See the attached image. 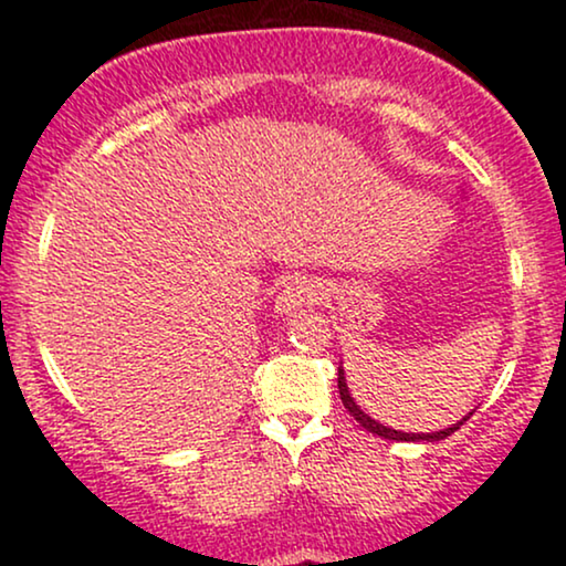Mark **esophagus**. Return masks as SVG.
Segmentation results:
<instances>
[{"mask_svg":"<svg viewBox=\"0 0 566 566\" xmlns=\"http://www.w3.org/2000/svg\"><path fill=\"white\" fill-rule=\"evenodd\" d=\"M322 301V290L316 287L311 279L305 276H297L287 282V287L279 292L276 297V311L279 314H295L297 308H303V305H314Z\"/></svg>","mask_w":566,"mask_h":566,"instance_id":"esophagus-1","label":"esophagus"}]
</instances>
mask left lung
<instances>
[{"label": "left lung", "instance_id": "left-lung-1", "mask_svg": "<svg viewBox=\"0 0 566 566\" xmlns=\"http://www.w3.org/2000/svg\"><path fill=\"white\" fill-rule=\"evenodd\" d=\"M337 388H340V399H343V407L348 409L350 415H354L356 420H359L361 423V428H367V431H373V433H378V437H382V439H394V441H439V439H447L450 437V433H454L458 431L460 426L465 423V420L471 418H463L460 420V423H454L452 428H444V431H437V433H401V431H394V428H386V426H380V423H375L373 418H369V415H365L359 409V405H356L354 399H350V394H348V388H346V375H343V369L337 367Z\"/></svg>", "mask_w": 566, "mask_h": 566}]
</instances>
